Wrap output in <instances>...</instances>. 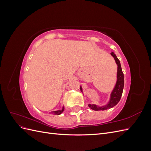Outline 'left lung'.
<instances>
[{"label": "left lung", "instance_id": "left-lung-1", "mask_svg": "<svg viewBox=\"0 0 151 151\" xmlns=\"http://www.w3.org/2000/svg\"><path fill=\"white\" fill-rule=\"evenodd\" d=\"M111 55L114 58L115 60V62L117 65V74H116V82L115 87L111 91L110 94V98L108 103L106 105H103L101 106H99L96 104H88V106L93 109V110L98 111V110H105V109H108L109 108H111L115 105L118 104V103L120 101L121 99L123 87H124V75L122 70L120 62L118 60L116 55L113 52L111 53ZM81 91L83 93V88L81 86Z\"/></svg>", "mask_w": 151, "mask_h": 151}]
</instances>
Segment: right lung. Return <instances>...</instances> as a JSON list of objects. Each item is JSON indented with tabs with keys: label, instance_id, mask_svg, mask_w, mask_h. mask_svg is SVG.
Listing matches in <instances>:
<instances>
[{
	"label": "right lung",
	"instance_id": "right-lung-1",
	"mask_svg": "<svg viewBox=\"0 0 151 151\" xmlns=\"http://www.w3.org/2000/svg\"><path fill=\"white\" fill-rule=\"evenodd\" d=\"M63 110H64V107L63 106V107H62V109H61V110H57V111H52V112H50V113L53 114V115H60V114H61L62 113H63Z\"/></svg>",
	"mask_w": 151,
	"mask_h": 151
}]
</instances>
